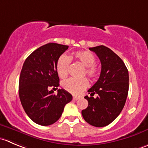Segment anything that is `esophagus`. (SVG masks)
Segmentation results:
<instances>
[{"label":"esophagus","instance_id":"34e87169","mask_svg":"<svg viewBox=\"0 0 148 148\" xmlns=\"http://www.w3.org/2000/svg\"><path fill=\"white\" fill-rule=\"evenodd\" d=\"M79 98L80 97H78V96H73V100H79Z\"/></svg>","mask_w":148,"mask_h":148}]
</instances>
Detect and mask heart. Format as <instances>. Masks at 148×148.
Segmentation results:
<instances>
[{"label": "heart", "instance_id": "b5f03b06", "mask_svg": "<svg viewBox=\"0 0 148 148\" xmlns=\"http://www.w3.org/2000/svg\"><path fill=\"white\" fill-rule=\"evenodd\" d=\"M73 59L79 61L85 66L84 74L90 79H95L100 74V68L95 64V58L94 55L89 51H82L74 53L69 58L65 55L61 56L58 58L56 63V71L59 77L64 79L67 77L70 60ZM88 84V80L86 78H70L62 83V87L71 94L78 95L84 91Z\"/></svg>", "mask_w": 148, "mask_h": 148}]
</instances>
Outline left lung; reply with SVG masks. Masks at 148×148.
<instances>
[{
  "instance_id": "8db88e82",
  "label": "left lung",
  "mask_w": 148,
  "mask_h": 148,
  "mask_svg": "<svg viewBox=\"0 0 148 148\" xmlns=\"http://www.w3.org/2000/svg\"><path fill=\"white\" fill-rule=\"evenodd\" d=\"M98 56L101 72L98 80L86 95L88 106L82 110L84 119L90 125L103 127L108 125L121 112L129 91V72L124 61L115 53L104 46L90 48ZM97 94V98L93 95Z\"/></svg>"
}]
</instances>
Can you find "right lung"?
<instances>
[{"mask_svg":"<svg viewBox=\"0 0 148 148\" xmlns=\"http://www.w3.org/2000/svg\"><path fill=\"white\" fill-rule=\"evenodd\" d=\"M68 45L50 43L32 53L23 64L18 83V95L24 111L34 123L48 126L56 122L72 95L64 89L57 95L48 87L59 86L56 71L58 58Z\"/></svg>","mask_w":148,"mask_h":148,"instance_id":"add662e5","label":"right lung"}]
</instances>
